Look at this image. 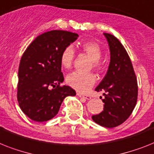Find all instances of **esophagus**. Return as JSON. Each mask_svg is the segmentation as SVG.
I'll return each instance as SVG.
<instances>
[{"mask_svg": "<svg viewBox=\"0 0 154 154\" xmlns=\"http://www.w3.org/2000/svg\"><path fill=\"white\" fill-rule=\"evenodd\" d=\"M77 95H78L79 97H83V98L86 99V100H90V99H91V96H89V95H82V94H80V93H77Z\"/></svg>", "mask_w": 154, "mask_h": 154, "instance_id": "obj_1", "label": "esophagus"}]
</instances>
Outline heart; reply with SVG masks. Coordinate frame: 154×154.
<instances>
[{
	"instance_id": "b5f03b06",
	"label": "heart",
	"mask_w": 154,
	"mask_h": 154,
	"mask_svg": "<svg viewBox=\"0 0 154 154\" xmlns=\"http://www.w3.org/2000/svg\"><path fill=\"white\" fill-rule=\"evenodd\" d=\"M80 50L89 56L92 59L93 66L96 69L102 68L100 58L102 55V50L98 43L94 41H83L79 43ZM75 58V52L71 46L63 49L60 57V62L63 68L69 69L72 65ZM66 82L73 89L79 92L84 93L88 91L96 82V77L92 73L74 72L66 77Z\"/></svg>"
}]
</instances>
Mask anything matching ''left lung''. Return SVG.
<instances>
[{"instance_id": "1", "label": "left lung", "mask_w": 154, "mask_h": 154, "mask_svg": "<svg viewBox=\"0 0 154 154\" xmlns=\"http://www.w3.org/2000/svg\"><path fill=\"white\" fill-rule=\"evenodd\" d=\"M109 43L110 63L107 73L95 91L104 92V110L92 116L93 120L105 128L117 127L134 110L138 97V83L128 53L112 34L104 33Z\"/></svg>"}]
</instances>
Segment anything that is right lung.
Returning a JSON list of instances; mask_svg holds the SVG:
<instances>
[{"instance_id":"add662e5","label":"right lung","mask_w":154,"mask_h":154,"mask_svg":"<svg viewBox=\"0 0 154 154\" xmlns=\"http://www.w3.org/2000/svg\"><path fill=\"white\" fill-rule=\"evenodd\" d=\"M75 33L50 30L30 43L19 67L17 99L20 109L36 122L51 120L58 113L63 99L75 91L63 82L60 57L64 48L78 38Z\"/></svg>"}]
</instances>
